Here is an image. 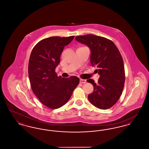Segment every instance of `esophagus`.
<instances>
[{
	"label": "esophagus",
	"instance_id": "1",
	"mask_svg": "<svg viewBox=\"0 0 149 149\" xmlns=\"http://www.w3.org/2000/svg\"><path fill=\"white\" fill-rule=\"evenodd\" d=\"M80 82L82 84H84L86 82V80L85 79H80Z\"/></svg>",
	"mask_w": 149,
	"mask_h": 149
}]
</instances>
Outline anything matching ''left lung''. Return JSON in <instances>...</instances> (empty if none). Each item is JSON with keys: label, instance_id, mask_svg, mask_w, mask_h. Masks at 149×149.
Masks as SVG:
<instances>
[{"label": "left lung", "instance_id": "8db88e82", "mask_svg": "<svg viewBox=\"0 0 149 149\" xmlns=\"http://www.w3.org/2000/svg\"><path fill=\"white\" fill-rule=\"evenodd\" d=\"M75 40L87 45L91 51V63L100 75L98 83L87 80L94 86L88 95L91 104L99 109H107L114 106L120 98L125 81L122 57L111 40L94 35L79 36Z\"/></svg>", "mask_w": 149, "mask_h": 149}]
</instances>
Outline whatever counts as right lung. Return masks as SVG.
<instances>
[{
  "label": "right lung",
  "instance_id": "1",
  "mask_svg": "<svg viewBox=\"0 0 149 149\" xmlns=\"http://www.w3.org/2000/svg\"><path fill=\"white\" fill-rule=\"evenodd\" d=\"M74 36L50 37L37 43L31 52L29 63L31 86L37 98L51 109L64 106L69 100L79 79L57 77L55 69L60 63L64 47Z\"/></svg>",
  "mask_w": 149,
  "mask_h": 149
}]
</instances>
